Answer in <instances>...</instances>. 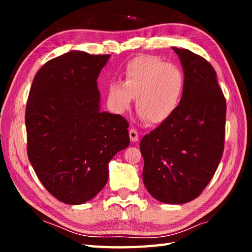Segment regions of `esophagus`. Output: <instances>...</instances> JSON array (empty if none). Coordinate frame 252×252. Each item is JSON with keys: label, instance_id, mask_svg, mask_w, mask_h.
<instances>
[{"label": "esophagus", "instance_id": "obj_1", "mask_svg": "<svg viewBox=\"0 0 252 252\" xmlns=\"http://www.w3.org/2000/svg\"><path fill=\"white\" fill-rule=\"evenodd\" d=\"M129 135H130V140L131 142L135 143L138 141V132L135 129H131L129 131Z\"/></svg>", "mask_w": 252, "mask_h": 252}]
</instances>
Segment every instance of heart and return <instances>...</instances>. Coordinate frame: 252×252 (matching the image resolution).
<instances>
[{
    "instance_id": "b5f03b06",
    "label": "heart",
    "mask_w": 252,
    "mask_h": 252,
    "mask_svg": "<svg viewBox=\"0 0 252 252\" xmlns=\"http://www.w3.org/2000/svg\"><path fill=\"white\" fill-rule=\"evenodd\" d=\"M121 81L108 85V100L118 114L130 108L135 98L136 111L153 125H160L178 110L185 90V76L173 63L144 55L126 63Z\"/></svg>"
}]
</instances>
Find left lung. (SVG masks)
Wrapping results in <instances>:
<instances>
[{"instance_id":"left-lung-1","label":"left lung","mask_w":252,"mask_h":252,"mask_svg":"<svg viewBox=\"0 0 252 252\" xmlns=\"http://www.w3.org/2000/svg\"><path fill=\"white\" fill-rule=\"evenodd\" d=\"M172 49L185 76L183 99L169 120L142 138L140 148L149 194L160 202L182 205L201 194L220 163L226 101L205 58Z\"/></svg>"}]
</instances>
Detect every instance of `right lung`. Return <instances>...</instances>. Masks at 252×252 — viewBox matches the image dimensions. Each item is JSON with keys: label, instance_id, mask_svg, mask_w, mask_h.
Segmentation results:
<instances>
[{"label": "right lung", "instance_id": "1", "mask_svg": "<svg viewBox=\"0 0 252 252\" xmlns=\"http://www.w3.org/2000/svg\"><path fill=\"white\" fill-rule=\"evenodd\" d=\"M110 55L70 51L47 62L26 109L28 157L49 192L82 205L103 189L108 163L130 144L129 123L100 110L97 80Z\"/></svg>", "mask_w": 252, "mask_h": 252}]
</instances>
